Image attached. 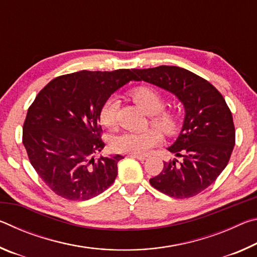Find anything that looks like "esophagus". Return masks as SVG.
Instances as JSON below:
<instances>
[{
    "mask_svg": "<svg viewBox=\"0 0 257 257\" xmlns=\"http://www.w3.org/2000/svg\"><path fill=\"white\" fill-rule=\"evenodd\" d=\"M128 156H130V158H134V159H137L139 161H145L147 159L146 155H135V154H129Z\"/></svg>",
    "mask_w": 257,
    "mask_h": 257,
    "instance_id": "34e87169",
    "label": "esophagus"
}]
</instances>
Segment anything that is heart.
<instances>
[{
	"label": "heart",
	"mask_w": 257,
	"mask_h": 257,
	"mask_svg": "<svg viewBox=\"0 0 257 257\" xmlns=\"http://www.w3.org/2000/svg\"><path fill=\"white\" fill-rule=\"evenodd\" d=\"M132 97L147 114L152 115V123L163 133L172 134L177 128V116L172 112L163 111L164 99L159 90L150 86H141L132 92ZM119 99L110 96L99 108L98 118L106 128H114ZM162 142V135L156 129H147L142 133L122 132L113 137L111 146L118 153L144 155Z\"/></svg>",
	"instance_id": "obj_1"
}]
</instances>
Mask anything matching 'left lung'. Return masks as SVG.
<instances>
[{
    "label": "left lung",
    "instance_id": "8db88e82",
    "mask_svg": "<svg viewBox=\"0 0 257 257\" xmlns=\"http://www.w3.org/2000/svg\"><path fill=\"white\" fill-rule=\"evenodd\" d=\"M144 80L168 90L185 108L184 123L168 151L181 158L164 162L162 172L151 178L155 189L175 198L193 197L215 181L229 162L234 146L232 114L222 95L202 77L184 68L160 66L133 69Z\"/></svg>",
    "mask_w": 257,
    "mask_h": 257
}]
</instances>
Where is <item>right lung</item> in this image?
Segmentation results:
<instances>
[{"mask_svg": "<svg viewBox=\"0 0 257 257\" xmlns=\"http://www.w3.org/2000/svg\"><path fill=\"white\" fill-rule=\"evenodd\" d=\"M133 69L82 70L56 77L28 108L23 143L30 163L59 196L87 201L106 190L118 175L119 154H94L104 147L98 113L102 104L129 81Z\"/></svg>", "mask_w": 257, "mask_h": 257, "instance_id": "obj_1", "label": "right lung"}]
</instances>
